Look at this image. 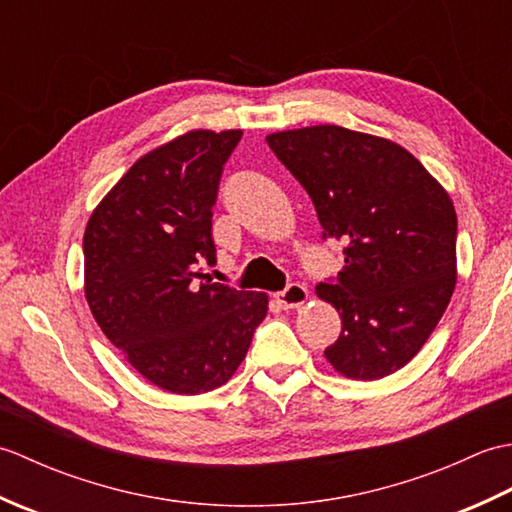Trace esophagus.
<instances>
[{
	"mask_svg": "<svg viewBox=\"0 0 512 512\" xmlns=\"http://www.w3.org/2000/svg\"><path fill=\"white\" fill-rule=\"evenodd\" d=\"M308 297H310V292H308V288L306 286H301V284H290L284 292H277L275 295V299H277V303L284 310H290V308H301L303 303L308 301Z\"/></svg>",
	"mask_w": 512,
	"mask_h": 512,
	"instance_id": "1",
	"label": "esophagus"
}]
</instances>
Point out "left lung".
I'll return each instance as SVG.
<instances>
[{
  "label": "left lung",
  "instance_id": "obj_1",
  "mask_svg": "<svg viewBox=\"0 0 512 512\" xmlns=\"http://www.w3.org/2000/svg\"><path fill=\"white\" fill-rule=\"evenodd\" d=\"M266 140L308 191L323 235L347 244L339 281L317 286L341 317L325 358L352 380L394 374L436 330L458 281L451 195L383 136L312 125Z\"/></svg>",
  "mask_w": 512,
  "mask_h": 512
}]
</instances>
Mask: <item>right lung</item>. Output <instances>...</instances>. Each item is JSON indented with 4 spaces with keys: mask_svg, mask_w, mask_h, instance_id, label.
<instances>
[{
    "mask_svg": "<svg viewBox=\"0 0 512 512\" xmlns=\"http://www.w3.org/2000/svg\"><path fill=\"white\" fill-rule=\"evenodd\" d=\"M242 129H191L140 156L96 204L83 235L92 317L156 387L195 396L224 385L266 319V292L213 284V204Z\"/></svg>",
    "mask_w": 512,
    "mask_h": 512,
    "instance_id": "right-lung-1",
    "label": "right lung"
}]
</instances>
